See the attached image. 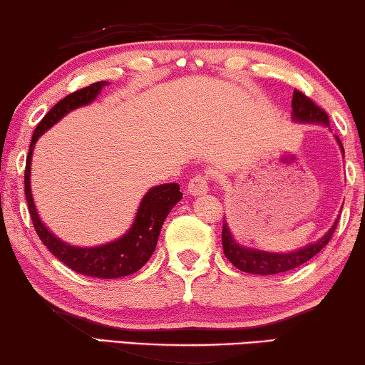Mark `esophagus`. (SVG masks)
Listing matches in <instances>:
<instances>
[{"mask_svg":"<svg viewBox=\"0 0 365 365\" xmlns=\"http://www.w3.org/2000/svg\"><path fill=\"white\" fill-rule=\"evenodd\" d=\"M190 195H204L208 192V179L205 175H195L187 184Z\"/></svg>","mask_w":365,"mask_h":365,"instance_id":"34e87169","label":"esophagus"}]
</instances>
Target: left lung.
<instances>
[{
  "label": "left lung",
  "instance_id": "left-lung-1",
  "mask_svg": "<svg viewBox=\"0 0 365 365\" xmlns=\"http://www.w3.org/2000/svg\"><path fill=\"white\" fill-rule=\"evenodd\" d=\"M291 106H292L291 119L294 123L320 124V126H325L330 129V121H328L327 113L322 108H319V106L315 105L312 100L307 98L302 92L294 91V93H292ZM334 139H336L344 157V148L341 145V140L338 139V135H334ZM338 218L334 220L331 228L328 230L325 235L319 239V241L309 242L299 249L289 250V252H268V250L242 246V244H239L235 239V236H232L230 226L225 220L223 235H222L225 255L226 259H228L231 264L237 268V270L246 272V273L274 274V273L288 272V270H292V268H297L299 265L306 264L307 260L312 259L314 255H317L320 250L327 246L331 235L334 232V228H336Z\"/></svg>",
  "mask_w": 365,
  "mask_h": 365
}]
</instances>
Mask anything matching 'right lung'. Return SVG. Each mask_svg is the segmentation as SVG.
Instances as JSON below:
<instances>
[{
  "label": "right lung",
  "instance_id": "1",
  "mask_svg": "<svg viewBox=\"0 0 365 365\" xmlns=\"http://www.w3.org/2000/svg\"><path fill=\"white\" fill-rule=\"evenodd\" d=\"M110 82H95L92 86L81 88L74 93L64 97L61 101L53 106L46 113L45 118L38 123L37 129L32 135L31 147H29V155L26 161V199L29 204V213L34 222V228L37 231L41 242L50 249V252L58 257L64 265H68L71 270L81 274H87L92 278H121L133 274L147 264L150 259L161 231L163 222L168 217L171 208L175 207L179 200L182 199V192L179 190L176 182L158 184V186L150 187L142 197L139 208L135 212V218L129 230L124 232L121 237L115 241L100 244V246L91 247H79L73 244L64 242L56 235L46 228V225L41 222L40 215L35 207L32 197L31 186V166H32V155L35 143L43 135L48 129H51L56 123L81 106L91 105L92 101L97 100L101 88L108 86Z\"/></svg>",
  "mask_w": 365,
  "mask_h": 365
}]
</instances>
